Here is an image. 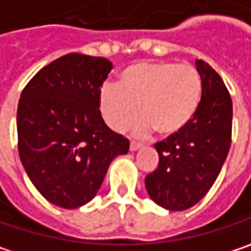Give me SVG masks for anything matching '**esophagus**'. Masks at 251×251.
<instances>
[{
    "instance_id": "34e87169",
    "label": "esophagus",
    "mask_w": 251,
    "mask_h": 251,
    "mask_svg": "<svg viewBox=\"0 0 251 251\" xmlns=\"http://www.w3.org/2000/svg\"><path fill=\"white\" fill-rule=\"evenodd\" d=\"M140 147H141V146H140L138 143H134V141H131V143H130V151H137Z\"/></svg>"
}]
</instances>
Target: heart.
<instances>
[{"instance_id":"b5f03b06","label":"heart","mask_w":251,"mask_h":251,"mask_svg":"<svg viewBox=\"0 0 251 251\" xmlns=\"http://www.w3.org/2000/svg\"><path fill=\"white\" fill-rule=\"evenodd\" d=\"M203 81L188 64L144 61L128 65L120 85L107 84L100 93V110L114 131L127 130L138 117L144 118L137 134L151 131L161 138L183 133L199 111Z\"/></svg>"}]
</instances>
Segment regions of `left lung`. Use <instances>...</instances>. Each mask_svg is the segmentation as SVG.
Listing matches in <instances>:
<instances>
[{
	"label": "left lung",
	"instance_id": "1",
	"mask_svg": "<svg viewBox=\"0 0 251 251\" xmlns=\"http://www.w3.org/2000/svg\"><path fill=\"white\" fill-rule=\"evenodd\" d=\"M203 81L199 111L187 128L155 144L157 169L146 177L154 203L171 211L197 204L214 184L231 143L233 102L222 77L196 60Z\"/></svg>",
	"mask_w": 251,
	"mask_h": 251
}]
</instances>
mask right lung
Instances as JSON below:
<instances>
[{"instance_id":"add662e5","label":"right lung","mask_w":251,"mask_h":251,"mask_svg":"<svg viewBox=\"0 0 251 251\" xmlns=\"http://www.w3.org/2000/svg\"><path fill=\"white\" fill-rule=\"evenodd\" d=\"M113 64L71 52L40 70L17 110L18 152L29 180L58 207L94 199L111 161L130 141L111 131L100 113V93Z\"/></svg>"}]
</instances>
